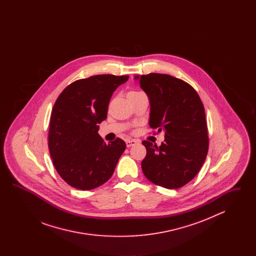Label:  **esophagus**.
<instances>
[{
    "label": "esophagus",
    "mask_w": 256,
    "mask_h": 256,
    "mask_svg": "<svg viewBox=\"0 0 256 256\" xmlns=\"http://www.w3.org/2000/svg\"><path fill=\"white\" fill-rule=\"evenodd\" d=\"M138 143H139V141H138V140H135V139L126 140V146H128V148H130V146H134V145H136V144H138Z\"/></svg>",
    "instance_id": "obj_1"
}]
</instances>
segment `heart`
Segmentation results:
<instances>
[{"label": "heart", "mask_w": 256, "mask_h": 256, "mask_svg": "<svg viewBox=\"0 0 256 256\" xmlns=\"http://www.w3.org/2000/svg\"><path fill=\"white\" fill-rule=\"evenodd\" d=\"M136 93H138V92H136V91H132V92H130V93L128 94V96H130V95H132V94H136Z\"/></svg>", "instance_id": "obj_1"}]
</instances>
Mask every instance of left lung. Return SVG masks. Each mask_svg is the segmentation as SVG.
Masks as SVG:
<instances>
[{"label": "left lung", "mask_w": 256, "mask_h": 256, "mask_svg": "<svg viewBox=\"0 0 256 256\" xmlns=\"http://www.w3.org/2000/svg\"><path fill=\"white\" fill-rule=\"evenodd\" d=\"M148 98V126L165 134L160 146L143 141L146 156L142 170L150 182L176 189L192 180L202 168L208 150L204 104L195 89L165 74L135 76Z\"/></svg>", "instance_id": "obj_1"}]
</instances>
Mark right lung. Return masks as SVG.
Instances as JSON below:
<instances>
[{"instance_id":"obj_1","label":"right lung","mask_w":256,"mask_h":256,"mask_svg":"<svg viewBox=\"0 0 256 256\" xmlns=\"http://www.w3.org/2000/svg\"><path fill=\"white\" fill-rule=\"evenodd\" d=\"M128 76L97 74L74 82L58 98L52 110L49 150L54 168L70 186L91 190L113 174L126 143L106 144L98 134L106 119L113 92Z\"/></svg>"}]
</instances>
